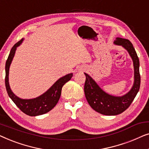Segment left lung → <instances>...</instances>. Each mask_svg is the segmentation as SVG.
I'll use <instances>...</instances> for the list:
<instances>
[{
    "instance_id": "8db88e82",
    "label": "left lung",
    "mask_w": 149,
    "mask_h": 149,
    "mask_svg": "<svg viewBox=\"0 0 149 149\" xmlns=\"http://www.w3.org/2000/svg\"><path fill=\"white\" fill-rule=\"evenodd\" d=\"M114 43L123 47L131 56L134 68V83L127 93L123 96H114L104 91L89 75L85 73V97L94 111L104 115H117L125 111L135 98L140 86L139 59L133 45L129 40L119 37L116 38Z\"/></svg>"
}]
</instances>
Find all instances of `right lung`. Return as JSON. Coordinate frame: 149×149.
<instances>
[{
    "mask_svg": "<svg viewBox=\"0 0 149 149\" xmlns=\"http://www.w3.org/2000/svg\"><path fill=\"white\" fill-rule=\"evenodd\" d=\"M24 39L18 41L11 48L5 65V86L7 93L15 105L23 112L29 116H38L48 113L57 104L60 99L62 88L65 83L70 81L72 73L68 74L59 79L46 92L33 99H21L15 95L10 88L9 83V67L15 55V50L20 45Z\"/></svg>",
    "mask_w": 149,
    "mask_h": 149,
    "instance_id": "add662e5",
    "label": "right lung"
}]
</instances>
